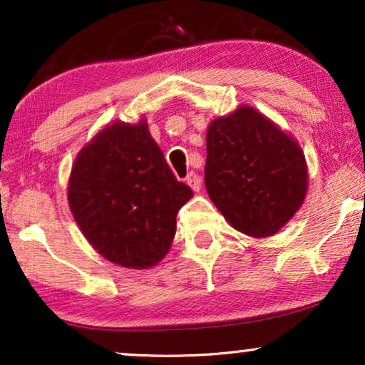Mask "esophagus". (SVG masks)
<instances>
[{
    "instance_id": "1",
    "label": "esophagus",
    "mask_w": 365,
    "mask_h": 365,
    "mask_svg": "<svg viewBox=\"0 0 365 365\" xmlns=\"http://www.w3.org/2000/svg\"><path fill=\"white\" fill-rule=\"evenodd\" d=\"M186 182L189 184V187H191L194 192H197L199 189H201V179H199L196 173H192V171L189 173L187 178H186Z\"/></svg>"
}]
</instances>
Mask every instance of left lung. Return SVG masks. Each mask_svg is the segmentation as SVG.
<instances>
[{"mask_svg":"<svg viewBox=\"0 0 365 365\" xmlns=\"http://www.w3.org/2000/svg\"><path fill=\"white\" fill-rule=\"evenodd\" d=\"M206 149L207 194L237 231L272 236L302 206L309 178L302 149L254 108L211 121Z\"/></svg>","mask_w":365,"mask_h":365,"instance_id":"8db88e82","label":"left lung"}]
</instances>
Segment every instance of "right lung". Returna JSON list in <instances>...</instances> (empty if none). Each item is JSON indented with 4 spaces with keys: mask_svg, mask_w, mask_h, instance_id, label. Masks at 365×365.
Listing matches in <instances>:
<instances>
[{
    "mask_svg": "<svg viewBox=\"0 0 365 365\" xmlns=\"http://www.w3.org/2000/svg\"><path fill=\"white\" fill-rule=\"evenodd\" d=\"M192 197L151 138L146 119L101 129L74 159L68 182L73 217L104 259L129 269L156 266Z\"/></svg>",
    "mask_w": 365,
    "mask_h": 365,
    "instance_id": "add662e5",
    "label": "right lung"
}]
</instances>
